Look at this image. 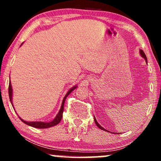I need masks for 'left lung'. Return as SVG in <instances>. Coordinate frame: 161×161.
<instances>
[{
	"mask_svg": "<svg viewBox=\"0 0 161 161\" xmlns=\"http://www.w3.org/2000/svg\"><path fill=\"white\" fill-rule=\"evenodd\" d=\"M140 54H141V56H142L143 58H145V60H146V61H147V56H146V55H145V53H144V51H143L142 50H140ZM94 122H95V124L97 125V126L99 128H100L101 130H105V131H108L107 130H105V129H104L103 128V127H101L100 125H99V123L97 122V120H96V119H95V117H94Z\"/></svg>",
	"mask_w": 161,
	"mask_h": 161,
	"instance_id": "obj_1",
	"label": "left lung"
}]
</instances>
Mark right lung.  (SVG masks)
I'll use <instances>...</instances> for the list:
<instances>
[{
    "instance_id": "1",
    "label": "right lung",
    "mask_w": 161,
    "mask_h": 161,
    "mask_svg": "<svg viewBox=\"0 0 161 161\" xmlns=\"http://www.w3.org/2000/svg\"><path fill=\"white\" fill-rule=\"evenodd\" d=\"M75 88H76V86L72 88V89H70L69 91L67 92V94H66L64 97V100H63V102H62V105H61V107L60 111H59L58 114H57V116H56V118H55L52 121V122H26V121H24L23 119H22L21 118H19V119H20L22 122L25 123V124L29 125V126H31V127H36V128H41V129H43V128H48V127L55 126V125H58V123L61 122V118H62L63 111H64V102H65L66 98H67V97L68 95H69V94L70 93H71V92H72V90L75 89ZM8 96H9V99H10L11 103H12V84H11L10 81H9V84H8ZM12 106H13V105H12Z\"/></svg>"
}]
</instances>
